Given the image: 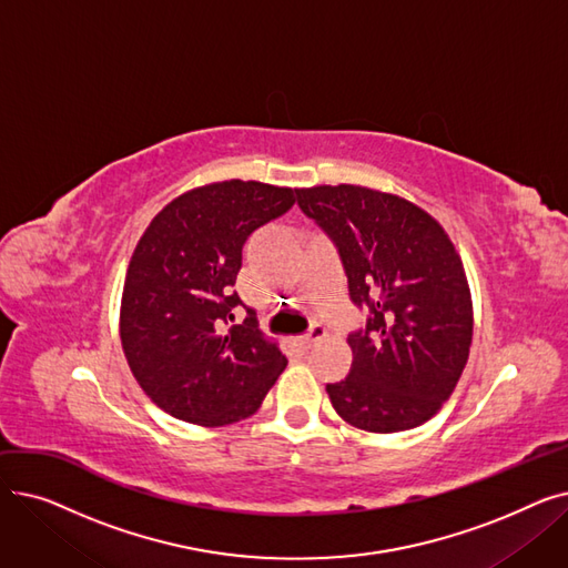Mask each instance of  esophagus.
Listing matches in <instances>:
<instances>
[{
    "label": "esophagus",
    "mask_w": 568,
    "mask_h": 568,
    "mask_svg": "<svg viewBox=\"0 0 568 568\" xmlns=\"http://www.w3.org/2000/svg\"><path fill=\"white\" fill-rule=\"evenodd\" d=\"M324 338H326V329H324V326L315 324L313 329H311L304 338H300V345H302L304 349H311L315 343H320V341H324Z\"/></svg>",
    "instance_id": "obj_1"
}]
</instances>
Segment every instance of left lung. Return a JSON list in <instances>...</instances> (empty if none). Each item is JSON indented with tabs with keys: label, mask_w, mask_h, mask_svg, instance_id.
Instances as JSON below:
<instances>
[{
	"label": "left lung",
	"mask_w": 568,
	"mask_h": 568,
	"mask_svg": "<svg viewBox=\"0 0 568 568\" xmlns=\"http://www.w3.org/2000/svg\"><path fill=\"white\" fill-rule=\"evenodd\" d=\"M304 214L338 246L349 296L368 306L347 338L349 375L326 384L341 419L368 433L426 424L465 371L474 311L463 260L426 209L356 184L296 189Z\"/></svg>",
	"instance_id": "left-lung-1"
}]
</instances>
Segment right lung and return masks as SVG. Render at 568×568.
<instances>
[{
    "mask_svg": "<svg viewBox=\"0 0 568 568\" xmlns=\"http://www.w3.org/2000/svg\"><path fill=\"white\" fill-rule=\"evenodd\" d=\"M296 189L227 182L191 189L146 225L131 255L119 338L142 392L174 419L216 428L255 414L287 359L255 313L242 324L232 285L246 239L278 219Z\"/></svg>",
    "mask_w": 568,
    "mask_h": 568,
    "instance_id": "1",
    "label": "right lung"
}]
</instances>
